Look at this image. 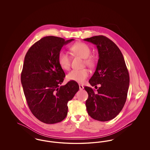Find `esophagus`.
I'll list each match as a JSON object with an SVG mask.
<instances>
[{"label": "esophagus", "mask_w": 150, "mask_h": 150, "mask_svg": "<svg viewBox=\"0 0 150 150\" xmlns=\"http://www.w3.org/2000/svg\"><path fill=\"white\" fill-rule=\"evenodd\" d=\"M79 89H80V90H83V89H84V86H82V85H79Z\"/></svg>", "instance_id": "1"}]
</instances>
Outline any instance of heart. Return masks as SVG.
<instances>
[{"label": "heart", "instance_id": "1", "mask_svg": "<svg viewBox=\"0 0 150 150\" xmlns=\"http://www.w3.org/2000/svg\"><path fill=\"white\" fill-rule=\"evenodd\" d=\"M70 50L72 53L84 59V62L89 67L95 65V59L91 54V49L86 43L78 42L72 45ZM58 62L60 67L65 70L69 69L71 64V59L69 54L64 51H60L58 55ZM89 76V71L86 69L80 70H72L66 76L68 80L75 81L79 83H84Z\"/></svg>", "mask_w": 150, "mask_h": 150}]
</instances>
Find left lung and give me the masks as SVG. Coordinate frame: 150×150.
Segmentation results:
<instances>
[{
    "label": "left lung",
    "instance_id": "obj_1",
    "mask_svg": "<svg viewBox=\"0 0 150 150\" xmlns=\"http://www.w3.org/2000/svg\"><path fill=\"white\" fill-rule=\"evenodd\" d=\"M97 46L99 59L96 71L89 80L91 85L100 86L95 93L85 86L88 94L86 110L94 119L107 121L113 119L124 107L128 91L129 75L124 57L117 46L103 35L84 39Z\"/></svg>",
    "mask_w": 150,
    "mask_h": 150
}]
</instances>
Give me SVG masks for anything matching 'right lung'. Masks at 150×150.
<instances>
[{
    "mask_svg": "<svg viewBox=\"0 0 150 150\" xmlns=\"http://www.w3.org/2000/svg\"><path fill=\"white\" fill-rule=\"evenodd\" d=\"M74 40L45 36L28 51L21 75L23 92L32 114L40 121L55 124L62 121L68 111L67 102L79 89L73 81L60 86L65 74L58 62L62 47Z\"/></svg>",
    "mask_w": 150,
    "mask_h": 150,
    "instance_id": "obj_1",
    "label": "right lung"
}]
</instances>
